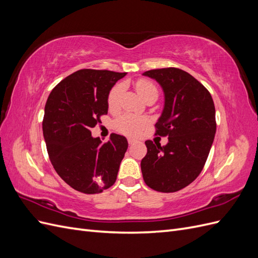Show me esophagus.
<instances>
[{
  "label": "esophagus",
  "instance_id": "esophagus-1",
  "mask_svg": "<svg viewBox=\"0 0 258 258\" xmlns=\"http://www.w3.org/2000/svg\"><path fill=\"white\" fill-rule=\"evenodd\" d=\"M137 142H138V140H136V139H134V138H128V143H129L130 145L135 144V143H137Z\"/></svg>",
  "mask_w": 258,
  "mask_h": 258
}]
</instances>
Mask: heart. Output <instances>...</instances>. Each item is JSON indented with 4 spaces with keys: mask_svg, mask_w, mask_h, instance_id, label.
<instances>
[{
    "mask_svg": "<svg viewBox=\"0 0 258 258\" xmlns=\"http://www.w3.org/2000/svg\"><path fill=\"white\" fill-rule=\"evenodd\" d=\"M136 89L139 93V96L142 99L150 95V93H157V89H156L155 86L144 80L138 81L136 84ZM122 90V85L118 84L114 86L111 89L110 93L107 96V105L110 108H115L118 102V99L120 96V92ZM147 124V119L144 117H139L134 115H122L119 117L118 119L116 120L115 126L122 134L131 135V136H137L141 132Z\"/></svg>",
    "mask_w": 258,
    "mask_h": 258,
    "instance_id": "1",
    "label": "heart"
}]
</instances>
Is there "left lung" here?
<instances>
[{
	"label": "left lung",
	"mask_w": 258,
	"mask_h": 258,
	"mask_svg": "<svg viewBox=\"0 0 258 258\" xmlns=\"http://www.w3.org/2000/svg\"><path fill=\"white\" fill-rule=\"evenodd\" d=\"M144 76L157 82L165 103L156 134L168 143L147 140L141 161L144 182L154 190L174 192L197 178L209 156L216 131L213 99L204 85L181 69L151 70Z\"/></svg>",
	"instance_id": "left-lung-1"
}]
</instances>
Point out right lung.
Instances as JSON below:
<instances>
[{
    "instance_id": "right-lung-1",
    "label": "right lung",
    "mask_w": 258,
    "mask_h": 258,
    "mask_svg": "<svg viewBox=\"0 0 258 258\" xmlns=\"http://www.w3.org/2000/svg\"><path fill=\"white\" fill-rule=\"evenodd\" d=\"M127 73L83 69L54 87L45 105L43 136L51 165L77 191L98 194L115 183L128 148L127 139L112 134L106 143L91 128L107 114V96Z\"/></svg>"
}]
</instances>
